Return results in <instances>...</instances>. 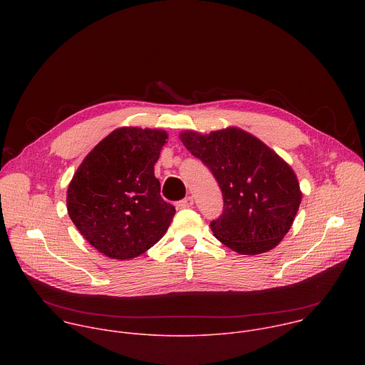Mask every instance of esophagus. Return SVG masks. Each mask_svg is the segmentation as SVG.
Instances as JSON below:
<instances>
[{
	"instance_id": "34e87169",
	"label": "esophagus",
	"mask_w": 365,
	"mask_h": 365,
	"mask_svg": "<svg viewBox=\"0 0 365 365\" xmlns=\"http://www.w3.org/2000/svg\"><path fill=\"white\" fill-rule=\"evenodd\" d=\"M178 206L180 207V210H186V207L193 206V197H192V196H186L185 199H182V200L178 203Z\"/></svg>"
}]
</instances>
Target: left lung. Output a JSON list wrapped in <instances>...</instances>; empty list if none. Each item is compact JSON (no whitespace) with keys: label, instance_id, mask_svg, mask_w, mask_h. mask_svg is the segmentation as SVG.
Masks as SVG:
<instances>
[{"label":"left lung","instance_id":"obj_1","mask_svg":"<svg viewBox=\"0 0 365 365\" xmlns=\"http://www.w3.org/2000/svg\"><path fill=\"white\" fill-rule=\"evenodd\" d=\"M183 145L211 169L224 196L214 235L242 255L263 254L293 225L302 190L293 169L255 135L227 127L200 134L185 130Z\"/></svg>","mask_w":365,"mask_h":365}]
</instances>
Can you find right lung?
<instances>
[{
  "label": "right lung",
  "instance_id": "obj_1",
  "mask_svg": "<svg viewBox=\"0 0 365 365\" xmlns=\"http://www.w3.org/2000/svg\"><path fill=\"white\" fill-rule=\"evenodd\" d=\"M168 138L160 128H115L76 169L66 193L68 214L101 254L131 259L166 234L176 210L160 196L154 165Z\"/></svg>",
  "mask_w": 365,
  "mask_h": 365
}]
</instances>
